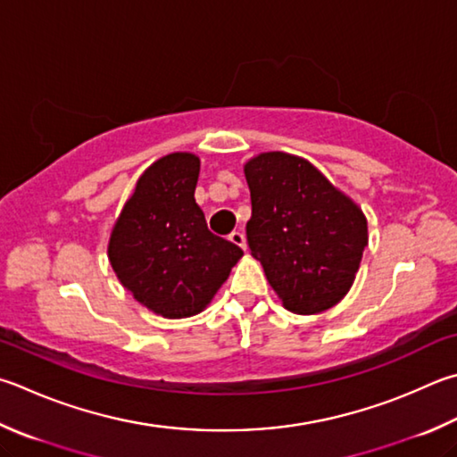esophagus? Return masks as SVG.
<instances>
[{
  "instance_id": "esophagus-1",
  "label": "esophagus",
  "mask_w": 457,
  "mask_h": 457,
  "mask_svg": "<svg viewBox=\"0 0 457 457\" xmlns=\"http://www.w3.org/2000/svg\"><path fill=\"white\" fill-rule=\"evenodd\" d=\"M229 242L237 247H242V250H247V242H245V236L242 234V231H231Z\"/></svg>"
}]
</instances>
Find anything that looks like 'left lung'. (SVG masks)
<instances>
[{"label": "left lung", "mask_w": 457, "mask_h": 457, "mask_svg": "<svg viewBox=\"0 0 457 457\" xmlns=\"http://www.w3.org/2000/svg\"><path fill=\"white\" fill-rule=\"evenodd\" d=\"M244 171L252 195L247 244L273 292L300 315L334 308L360 270L366 215L303 157L260 154Z\"/></svg>", "instance_id": "8db88e82"}]
</instances>
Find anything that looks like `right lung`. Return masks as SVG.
<instances>
[{"mask_svg":"<svg viewBox=\"0 0 457 457\" xmlns=\"http://www.w3.org/2000/svg\"><path fill=\"white\" fill-rule=\"evenodd\" d=\"M200 157L178 152L149 165L112 229L107 255L147 310L170 320L200 313L244 255L207 229L195 204Z\"/></svg>","mask_w":457,"mask_h":457,"instance_id":"obj_1","label":"right lung"}]
</instances>
